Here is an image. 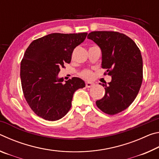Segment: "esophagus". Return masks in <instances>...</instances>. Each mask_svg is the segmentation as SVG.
I'll list each match as a JSON object with an SVG mask.
<instances>
[{
  "mask_svg": "<svg viewBox=\"0 0 159 159\" xmlns=\"http://www.w3.org/2000/svg\"><path fill=\"white\" fill-rule=\"evenodd\" d=\"M95 85V83L93 82H86L85 83V87L86 88H90Z\"/></svg>",
  "mask_w": 159,
  "mask_h": 159,
  "instance_id": "obj_1",
  "label": "esophagus"
}]
</instances>
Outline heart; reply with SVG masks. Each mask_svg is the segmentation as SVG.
Returning a JSON list of instances; mask_svg holds the SVG:
<instances>
[{
  "mask_svg": "<svg viewBox=\"0 0 159 159\" xmlns=\"http://www.w3.org/2000/svg\"><path fill=\"white\" fill-rule=\"evenodd\" d=\"M80 76L85 79H91L93 76V74L90 70H84L80 74Z\"/></svg>",
  "mask_w": 159,
  "mask_h": 159,
  "instance_id": "1",
  "label": "heart"
}]
</instances>
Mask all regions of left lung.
<instances>
[{
	"label": "left lung",
	"mask_w": 159,
	"mask_h": 159,
	"mask_svg": "<svg viewBox=\"0 0 159 159\" xmlns=\"http://www.w3.org/2000/svg\"><path fill=\"white\" fill-rule=\"evenodd\" d=\"M88 39L102 50V67L104 75L111 76L109 85L99 83L105 95L96 105L102 111L114 115L124 111L133 103L143 79L142 57L138 45L126 35L112 31H93Z\"/></svg>",
	"instance_id": "obj_1"
}]
</instances>
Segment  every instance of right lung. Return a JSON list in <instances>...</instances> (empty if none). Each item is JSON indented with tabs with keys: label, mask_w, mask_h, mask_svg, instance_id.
Segmentation results:
<instances>
[{
	"label": "right lung",
	"mask_w": 159,
	"mask_h": 159,
	"mask_svg": "<svg viewBox=\"0 0 159 159\" xmlns=\"http://www.w3.org/2000/svg\"><path fill=\"white\" fill-rule=\"evenodd\" d=\"M87 33H54L34 40L21 61L20 78L24 96L35 114L47 120H57L71 107L74 93L85 87L79 78L63 83L60 69L71 62L74 48L84 41Z\"/></svg>",
	"instance_id": "obj_1"
}]
</instances>
